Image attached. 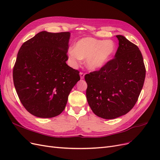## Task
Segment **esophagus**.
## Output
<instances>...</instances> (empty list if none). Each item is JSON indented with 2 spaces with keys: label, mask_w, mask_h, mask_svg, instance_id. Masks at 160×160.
I'll return each mask as SVG.
<instances>
[{
  "label": "esophagus",
  "mask_w": 160,
  "mask_h": 160,
  "mask_svg": "<svg viewBox=\"0 0 160 160\" xmlns=\"http://www.w3.org/2000/svg\"><path fill=\"white\" fill-rule=\"evenodd\" d=\"M84 75H85V74H84V73H83L82 72H80V78H81V79H84Z\"/></svg>",
  "instance_id": "34e87169"
}]
</instances>
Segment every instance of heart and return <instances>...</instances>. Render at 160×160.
Here are the masks:
<instances>
[{
  "mask_svg": "<svg viewBox=\"0 0 160 160\" xmlns=\"http://www.w3.org/2000/svg\"><path fill=\"white\" fill-rule=\"evenodd\" d=\"M115 50L113 41L87 37L77 41L73 50L68 51V56L73 67L78 64L80 59H85L86 67L91 70H96L102 68L110 60Z\"/></svg>",
  "mask_w": 160,
  "mask_h": 160,
  "instance_id": "1",
  "label": "heart"
}]
</instances>
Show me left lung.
<instances>
[{"label": "left lung", "mask_w": 160, "mask_h": 160, "mask_svg": "<svg viewBox=\"0 0 160 160\" xmlns=\"http://www.w3.org/2000/svg\"><path fill=\"white\" fill-rule=\"evenodd\" d=\"M115 58L98 71L85 75L86 98L92 111L105 119L127 114L137 103L146 68L138 47L121 35Z\"/></svg>", "instance_id": "1"}]
</instances>
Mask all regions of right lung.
I'll return each mask as SVG.
<instances>
[{
	"label": "right lung",
	"mask_w": 160,
	"mask_h": 160,
	"mask_svg": "<svg viewBox=\"0 0 160 160\" xmlns=\"http://www.w3.org/2000/svg\"><path fill=\"white\" fill-rule=\"evenodd\" d=\"M70 32H41L21 46L13 68L15 89L32 115L51 118L60 115L69 93L80 78L66 63Z\"/></svg>",
	"instance_id": "1"
}]
</instances>
